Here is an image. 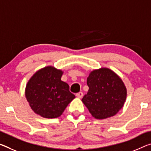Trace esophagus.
<instances>
[{"mask_svg":"<svg viewBox=\"0 0 151 151\" xmlns=\"http://www.w3.org/2000/svg\"><path fill=\"white\" fill-rule=\"evenodd\" d=\"M76 97L78 98H82L83 97V92H78L76 94Z\"/></svg>","mask_w":151,"mask_h":151,"instance_id":"obj_1","label":"esophagus"}]
</instances>
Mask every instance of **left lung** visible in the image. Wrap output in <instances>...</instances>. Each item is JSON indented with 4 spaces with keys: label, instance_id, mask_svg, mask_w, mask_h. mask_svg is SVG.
<instances>
[{
    "label": "left lung",
    "instance_id": "8db88e82",
    "mask_svg": "<svg viewBox=\"0 0 151 151\" xmlns=\"http://www.w3.org/2000/svg\"><path fill=\"white\" fill-rule=\"evenodd\" d=\"M87 83L88 91L82 101L94 118H110L122 108L127 91L123 81L114 72L106 68L93 70Z\"/></svg>",
    "mask_w": 151,
    "mask_h": 151
}]
</instances>
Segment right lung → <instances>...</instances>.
I'll list each match as a JSON object with an SVG mask.
<instances>
[{
	"mask_svg": "<svg viewBox=\"0 0 151 151\" xmlns=\"http://www.w3.org/2000/svg\"><path fill=\"white\" fill-rule=\"evenodd\" d=\"M63 71L47 66L36 72L25 88V97L35 114L45 118L60 116L75 95L61 81Z\"/></svg>",
	"mask_w": 151,
	"mask_h": 151,
	"instance_id": "add662e5",
	"label": "right lung"
}]
</instances>
